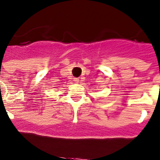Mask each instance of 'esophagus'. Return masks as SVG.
I'll return each instance as SVG.
<instances>
[{"mask_svg": "<svg viewBox=\"0 0 160 160\" xmlns=\"http://www.w3.org/2000/svg\"><path fill=\"white\" fill-rule=\"evenodd\" d=\"M73 81H75L76 83H78V82L80 81V79L77 78V77H75V78H73Z\"/></svg>", "mask_w": 160, "mask_h": 160, "instance_id": "1", "label": "esophagus"}]
</instances>
